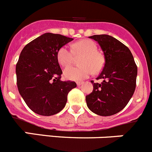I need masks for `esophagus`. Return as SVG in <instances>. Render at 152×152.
<instances>
[{"label": "esophagus", "mask_w": 152, "mask_h": 152, "mask_svg": "<svg viewBox=\"0 0 152 152\" xmlns=\"http://www.w3.org/2000/svg\"><path fill=\"white\" fill-rule=\"evenodd\" d=\"M82 83H83L82 82H77V83H76V85H77L78 86H79L80 85H82Z\"/></svg>", "instance_id": "esophagus-1"}]
</instances>
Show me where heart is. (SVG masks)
Returning a JSON list of instances; mask_svg holds the SVG:
<instances>
[{"mask_svg": "<svg viewBox=\"0 0 152 152\" xmlns=\"http://www.w3.org/2000/svg\"><path fill=\"white\" fill-rule=\"evenodd\" d=\"M95 42L90 39H83L75 42L72 50L63 46L57 51V61L61 66L66 67L73 62L75 57H81L80 66H69L64 72V77L69 80L79 81L88 78L91 73H98L103 69L105 63L104 54L97 50Z\"/></svg>", "mask_w": 152, "mask_h": 152, "instance_id": "heart-1", "label": "heart"}]
</instances>
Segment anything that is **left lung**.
Wrapping results in <instances>:
<instances>
[{
  "label": "left lung",
  "instance_id": "left-lung-1",
  "mask_svg": "<svg viewBox=\"0 0 152 152\" xmlns=\"http://www.w3.org/2000/svg\"><path fill=\"white\" fill-rule=\"evenodd\" d=\"M89 38L98 42L105 58L103 70L94 83L93 91L86 96L88 108L100 116H111L126 106L136 86L137 66L133 56L125 45L107 35H95Z\"/></svg>",
  "mask_w": 152,
  "mask_h": 152
}]
</instances>
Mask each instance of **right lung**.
<instances>
[{"instance_id":"obj_1","label":"right lung","mask_w":152,"mask_h":152,"mask_svg":"<svg viewBox=\"0 0 152 152\" xmlns=\"http://www.w3.org/2000/svg\"><path fill=\"white\" fill-rule=\"evenodd\" d=\"M73 39L45 33L30 42L20 53L16 66V83L27 106L35 113L51 116L63 110L73 81H61L57 51Z\"/></svg>"}]
</instances>
